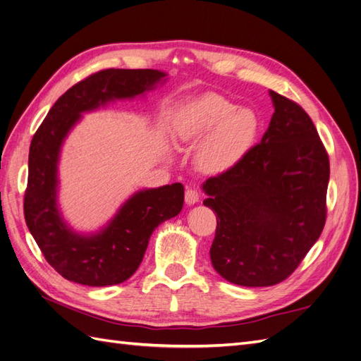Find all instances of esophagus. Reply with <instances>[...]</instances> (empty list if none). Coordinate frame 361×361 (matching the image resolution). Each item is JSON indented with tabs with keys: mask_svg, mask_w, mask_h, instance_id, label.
Returning <instances> with one entry per match:
<instances>
[{
	"mask_svg": "<svg viewBox=\"0 0 361 361\" xmlns=\"http://www.w3.org/2000/svg\"><path fill=\"white\" fill-rule=\"evenodd\" d=\"M200 200V194L197 190L194 188H187V191H185V203L187 204H195Z\"/></svg>",
	"mask_w": 361,
	"mask_h": 361,
	"instance_id": "obj_1",
	"label": "esophagus"
}]
</instances>
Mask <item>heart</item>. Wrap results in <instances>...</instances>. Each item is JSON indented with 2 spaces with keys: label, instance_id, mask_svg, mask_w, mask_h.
I'll return each instance as SVG.
<instances>
[{
  "label": "heart",
  "instance_id": "obj_1",
  "mask_svg": "<svg viewBox=\"0 0 361 361\" xmlns=\"http://www.w3.org/2000/svg\"><path fill=\"white\" fill-rule=\"evenodd\" d=\"M260 120L251 108H238L218 94L194 101L174 126V138L185 147L197 146L195 162L209 174H223L241 164L256 146Z\"/></svg>",
  "mask_w": 361,
  "mask_h": 361
}]
</instances>
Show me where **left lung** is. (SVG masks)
Wrapping results in <instances>:
<instances>
[{
	"mask_svg": "<svg viewBox=\"0 0 361 361\" xmlns=\"http://www.w3.org/2000/svg\"><path fill=\"white\" fill-rule=\"evenodd\" d=\"M274 114L262 141L233 170L203 183L216 214L214 269L233 285L288 279L318 241L326 216L330 161L312 118L269 90Z\"/></svg>",
	"mask_w": 361,
	"mask_h": 361,
	"instance_id": "1",
	"label": "left lung"
}]
</instances>
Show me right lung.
<instances>
[{"mask_svg":"<svg viewBox=\"0 0 361 361\" xmlns=\"http://www.w3.org/2000/svg\"><path fill=\"white\" fill-rule=\"evenodd\" d=\"M167 81L157 69H106L90 75L59 97L31 140L24 215L48 264L66 280L85 286H113L134 274L150 235L183 206V185L134 192L93 233H78L59 207V162L64 140L84 113L134 99Z\"/></svg>","mask_w":361,"mask_h":361,"instance_id":"1","label":"right lung"}]
</instances>
